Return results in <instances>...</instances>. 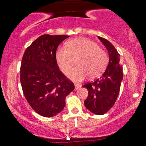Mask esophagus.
<instances>
[{
    "instance_id": "34e87169",
    "label": "esophagus",
    "mask_w": 146,
    "mask_h": 146,
    "mask_svg": "<svg viewBox=\"0 0 146 146\" xmlns=\"http://www.w3.org/2000/svg\"><path fill=\"white\" fill-rule=\"evenodd\" d=\"M80 87H81V86L79 84H75V91H77Z\"/></svg>"
}]
</instances>
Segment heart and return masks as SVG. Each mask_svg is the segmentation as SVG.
<instances>
[{
  "instance_id": "obj_1",
  "label": "heart",
  "mask_w": 146,
  "mask_h": 146,
  "mask_svg": "<svg viewBox=\"0 0 146 146\" xmlns=\"http://www.w3.org/2000/svg\"><path fill=\"white\" fill-rule=\"evenodd\" d=\"M65 45L66 48H58L55 59L60 70L64 74L70 70L74 60L76 59L77 66L68 74L70 80L81 81L88 75L90 78L96 77L104 70L107 63V54L98 47L96 42L81 37L68 41Z\"/></svg>"
}]
</instances>
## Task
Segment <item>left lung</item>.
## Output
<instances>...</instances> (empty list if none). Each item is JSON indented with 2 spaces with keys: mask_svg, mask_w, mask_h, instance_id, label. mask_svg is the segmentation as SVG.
Returning a JSON list of instances; mask_svg holds the SVG:
<instances>
[{
  "mask_svg": "<svg viewBox=\"0 0 146 146\" xmlns=\"http://www.w3.org/2000/svg\"><path fill=\"white\" fill-rule=\"evenodd\" d=\"M98 38L108 51V65L99 78L83 87L88 91V98L84 102L85 107L93 114L102 115L112 107L117 99L123 72L117 50L108 40L101 36Z\"/></svg>",
  "mask_w": 146,
  "mask_h": 146,
  "instance_id": "obj_1",
  "label": "left lung"
}]
</instances>
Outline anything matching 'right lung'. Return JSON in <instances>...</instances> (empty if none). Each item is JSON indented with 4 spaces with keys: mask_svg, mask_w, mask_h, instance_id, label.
Wrapping results in <instances>:
<instances>
[{
    "mask_svg": "<svg viewBox=\"0 0 146 146\" xmlns=\"http://www.w3.org/2000/svg\"><path fill=\"white\" fill-rule=\"evenodd\" d=\"M68 37L42 35L23 55L20 80L24 96L32 108L45 117L60 112L65 106V97L75 88L59 70L55 59L57 48Z\"/></svg>",
    "mask_w": 146,
    "mask_h": 146,
    "instance_id": "obj_1",
    "label": "right lung"
}]
</instances>
